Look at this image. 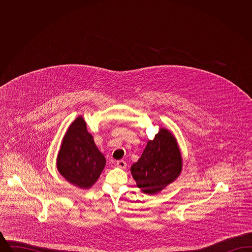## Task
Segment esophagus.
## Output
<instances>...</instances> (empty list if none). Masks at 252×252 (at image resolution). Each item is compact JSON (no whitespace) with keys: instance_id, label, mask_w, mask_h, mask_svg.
I'll return each instance as SVG.
<instances>
[{"instance_id":"1","label":"esophagus","mask_w":252,"mask_h":252,"mask_svg":"<svg viewBox=\"0 0 252 252\" xmlns=\"http://www.w3.org/2000/svg\"><path fill=\"white\" fill-rule=\"evenodd\" d=\"M116 166L117 167L122 168V169H126V163L125 160L121 159V160H117L116 161Z\"/></svg>"}]
</instances>
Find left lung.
Instances as JSON below:
<instances>
[{"label":"left lung","instance_id":"left-lung-1","mask_svg":"<svg viewBox=\"0 0 252 252\" xmlns=\"http://www.w3.org/2000/svg\"><path fill=\"white\" fill-rule=\"evenodd\" d=\"M182 157L176 137L160 127L153 140H148L144 152L131 168L137 187L147 194H156L180 177Z\"/></svg>","mask_w":252,"mask_h":252}]
</instances>
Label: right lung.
I'll use <instances>...</instances> for the list:
<instances>
[{
	"label": "right lung",
	"instance_id": "obj_1",
	"mask_svg": "<svg viewBox=\"0 0 252 252\" xmlns=\"http://www.w3.org/2000/svg\"><path fill=\"white\" fill-rule=\"evenodd\" d=\"M106 158L97 148L86 122L78 116L65 133L57 157L60 175L72 185L87 190L99 179Z\"/></svg>",
	"mask_w": 252,
	"mask_h": 252
}]
</instances>
